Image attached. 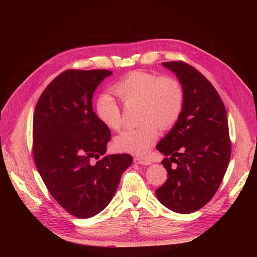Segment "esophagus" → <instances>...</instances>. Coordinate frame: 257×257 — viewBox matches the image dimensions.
I'll return each instance as SVG.
<instances>
[{
    "instance_id": "1",
    "label": "esophagus",
    "mask_w": 257,
    "mask_h": 257,
    "mask_svg": "<svg viewBox=\"0 0 257 257\" xmlns=\"http://www.w3.org/2000/svg\"><path fill=\"white\" fill-rule=\"evenodd\" d=\"M134 163L135 164H141V165H150L151 162L142 159V158H134Z\"/></svg>"
}]
</instances>
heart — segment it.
<instances>
[{"label":"heart","mask_w":257,"mask_h":257,"mask_svg":"<svg viewBox=\"0 0 257 257\" xmlns=\"http://www.w3.org/2000/svg\"><path fill=\"white\" fill-rule=\"evenodd\" d=\"M113 91L125 107L139 105L141 125L125 130L114 139L115 147L124 152L145 155L158 139L159 128H172L183 111L185 93L175 77L135 71L116 82ZM96 113L108 128L122 127V108L111 95L104 94L97 99Z\"/></svg>","instance_id":"1"}]
</instances>
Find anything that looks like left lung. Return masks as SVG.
Listing matches in <instances>:
<instances>
[{"instance_id":"1","label":"left lung","mask_w":257,"mask_h":257,"mask_svg":"<svg viewBox=\"0 0 257 257\" xmlns=\"http://www.w3.org/2000/svg\"><path fill=\"white\" fill-rule=\"evenodd\" d=\"M183 85L180 119L158 144L165 155L167 180L155 190L161 204L178 213H192L211 200L230 160L226 109L206 77L183 61L163 63Z\"/></svg>"}]
</instances>
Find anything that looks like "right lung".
<instances>
[{
	"instance_id": "obj_1",
	"label": "right lung",
	"mask_w": 257,
	"mask_h": 257,
	"mask_svg": "<svg viewBox=\"0 0 257 257\" xmlns=\"http://www.w3.org/2000/svg\"><path fill=\"white\" fill-rule=\"evenodd\" d=\"M107 69H67L37 100L33 116V157L52 197L76 217L96 215L110 203L130 154H105L110 130L93 111L97 85Z\"/></svg>"
}]
</instances>
